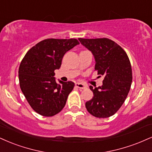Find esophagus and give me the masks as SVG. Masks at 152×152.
I'll return each mask as SVG.
<instances>
[{
	"mask_svg": "<svg viewBox=\"0 0 152 152\" xmlns=\"http://www.w3.org/2000/svg\"><path fill=\"white\" fill-rule=\"evenodd\" d=\"M76 86L79 89H84L86 88V86L84 84L81 83H76Z\"/></svg>",
	"mask_w": 152,
	"mask_h": 152,
	"instance_id": "34e87169",
	"label": "esophagus"
}]
</instances>
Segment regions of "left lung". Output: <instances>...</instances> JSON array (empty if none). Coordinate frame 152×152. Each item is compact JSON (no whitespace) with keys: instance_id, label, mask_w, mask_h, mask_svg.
<instances>
[{"instance_id":"left-lung-1","label":"left lung","mask_w":152,"mask_h":152,"mask_svg":"<svg viewBox=\"0 0 152 152\" xmlns=\"http://www.w3.org/2000/svg\"><path fill=\"white\" fill-rule=\"evenodd\" d=\"M78 40L92 52L95 70L99 77H104L102 86H90L94 97L86 103V107L96 118H109L120 108L130 90L132 73L129 57L120 45L107 38Z\"/></svg>"}]
</instances>
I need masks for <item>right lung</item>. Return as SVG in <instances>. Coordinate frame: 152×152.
<instances>
[{"mask_svg":"<svg viewBox=\"0 0 152 152\" xmlns=\"http://www.w3.org/2000/svg\"><path fill=\"white\" fill-rule=\"evenodd\" d=\"M76 39H47L26 53L19 67L21 91L32 109L45 117L55 115L64 108L74 87L72 81L56 83L54 71L63 56L76 45Z\"/></svg>","mask_w":152,"mask_h":152,"instance_id":"obj_1","label":"right lung"}]
</instances>
